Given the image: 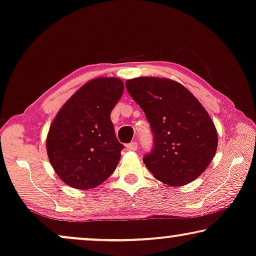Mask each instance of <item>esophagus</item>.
<instances>
[{
    "label": "esophagus",
    "mask_w": 256,
    "mask_h": 256,
    "mask_svg": "<svg viewBox=\"0 0 256 256\" xmlns=\"http://www.w3.org/2000/svg\"><path fill=\"white\" fill-rule=\"evenodd\" d=\"M126 148L128 150H136V148H138V144H136V142H130V144H128V145H126Z\"/></svg>",
    "instance_id": "34e87169"
}]
</instances>
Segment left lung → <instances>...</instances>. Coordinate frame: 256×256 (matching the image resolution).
<instances>
[{"mask_svg":"<svg viewBox=\"0 0 256 256\" xmlns=\"http://www.w3.org/2000/svg\"><path fill=\"white\" fill-rule=\"evenodd\" d=\"M125 86L145 112L153 134V148L142 159L148 170L172 186L196 180L218 145L206 110L188 89L168 78H136Z\"/></svg>","mask_w":256,"mask_h":256,"instance_id":"8db88e82","label":"left lung"}]
</instances>
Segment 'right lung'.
Instances as JSON below:
<instances>
[{"label":"right lung","instance_id":"obj_1","mask_svg":"<svg viewBox=\"0 0 256 256\" xmlns=\"http://www.w3.org/2000/svg\"><path fill=\"white\" fill-rule=\"evenodd\" d=\"M116 78H94L61 108L50 128L46 148L59 178L75 189L100 186L114 172L124 145L118 142L111 111L123 95Z\"/></svg>","mask_w":256,"mask_h":256}]
</instances>
